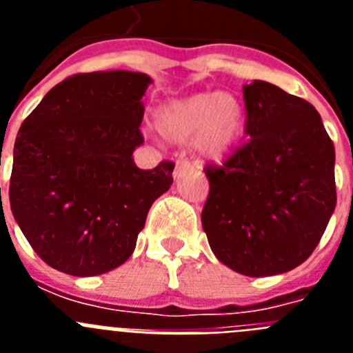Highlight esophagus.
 Listing matches in <instances>:
<instances>
[{
    "label": "esophagus",
    "instance_id": "1",
    "mask_svg": "<svg viewBox=\"0 0 353 353\" xmlns=\"http://www.w3.org/2000/svg\"><path fill=\"white\" fill-rule=\"evenodd\" d=\"M189 168H191V162L187 161V159H179V161H176V170H189Z\"/></svg>",
    "mask_w": 353,
    "mask_h": 353
}]
</instances>
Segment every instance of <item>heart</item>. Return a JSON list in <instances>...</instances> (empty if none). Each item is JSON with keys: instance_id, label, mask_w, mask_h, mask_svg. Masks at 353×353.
I'll use <instances>...</instances> for the list:
<instances>
[{"instance_id": "obj_1", "label": "heart", "mask_w": 353, "mask_h": 353, "mask_svg": "<svg viewBox=\"0 0 353 353\" xmlns=\"http://www.w3.org/2000/svg\"><path fill=\"white\" fill-rule=\"evenodd\" d=\"M155 127L168 141H191L201 157L221 161L236 145L244 129L239 101L228 93H196L170 101L155 111Z\"/></svg>"}]
</instances>
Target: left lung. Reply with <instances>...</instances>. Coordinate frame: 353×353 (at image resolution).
<instances>
[{"mask_svg":"<svg viewBox=\"0 0 353 353\" xmlns=\"http://www.w3.org/2000/svg\"><path fill=\"white\" fill-rule=\"evenodd\" d=\"M249 141L207 164L201 224L217 260L249 277L311 256L336 208L334 145L316 109L276 84L244 86Z\"/></svg>","mask_w":353,"mask_h":353,"instance_id":"obj_1","label":"left lung"}]
</instances>
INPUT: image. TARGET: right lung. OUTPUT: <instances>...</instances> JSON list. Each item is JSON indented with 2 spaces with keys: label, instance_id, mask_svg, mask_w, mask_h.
Masks as SVG:
<instances>
[{
  "label": "right lung",
  "instance_id": "right-lung-1",
  "mask_svg": "<svg viewBox=\"0 0 353 353\" xmlns=\"http://www.w3.org/2000/svg\"><path fill=\"white\" fill-rule=\"evenodd\" d=\"M146 74L90 72L48 92L19 129L10 208L33 251L52 269L97 276L125 263L174 162L139 170L132 152ZM1 191V189H0Z\"/></svg>",
  "mask_w": 353,
  "mask_h": 353
}]
</instances>
